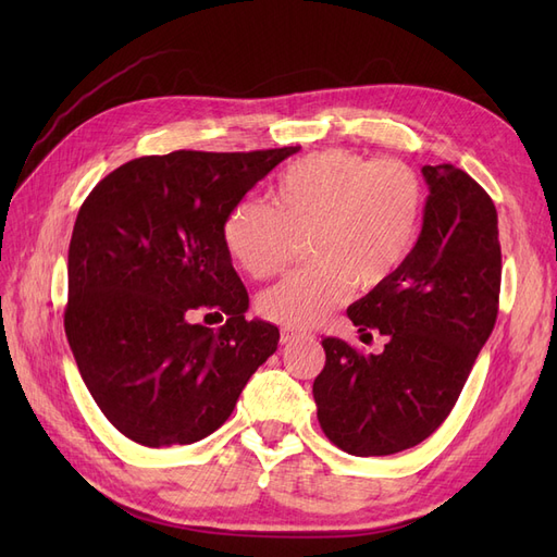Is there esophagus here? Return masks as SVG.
Here are the masks:
<instances>
[{"mask_svg": "<svg viewBox=\"0 0 557 557\" xmlns=\"http://www.w3.org/2000/svg\"><path fill=\"white\" fill-rule=\"evenodd\" d=\"M299 339H307V334H299V332H293V330H281V344H293V342H299Z\"/></svg>", "mask_w": 557, "mask_h": 557, "instance_id": "obj_1", "label": "esophagus"}]
</instances>
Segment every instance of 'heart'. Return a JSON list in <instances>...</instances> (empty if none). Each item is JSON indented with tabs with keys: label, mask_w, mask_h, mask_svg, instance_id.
<instances>
[{
	"label": "heart",
	"mask_w": 557,
	"mask_h": 557,
	"mask_svg": "<svg viewBox=\"0 0 557 557\" xmlns=\"http://www.w3.org/2000/svg\"><path fill=\"white\" fill-rule=\"evenodd\" d=\"M272 201L274 209L239 201L223 239L252 278H269L290 264L297 242L309 237L313 264L260 297L264 318L307 330L342 307L352 288H381L399 272L418 242L428 193L409 164L325 150L283 170Z\"/></svg>",
	"instance_id": "1"
}]
</instances>
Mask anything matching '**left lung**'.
I'll return each mask as SVG.
<instances>
[{"mask_svg":"<svg viewBox=\"0 0 557 557\" xmlns=\"http://www.w3.org/2000/svg\"><path fill=\"white\" fill-rule=\"evenodd\" d=\"M423 176L430 195L409 260L348 307L360 332L387 336L383 352L362 356L327 336L313 381L320 428L360 458L418 446L444 423L497 320L502 250L491 195L453 164H425Z\"/></svg>","mask_w":557,"mask_h":557,"instance_id":"1","label":"left lung"}]
</instances>
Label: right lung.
<instances>
[{"label": "right lung", "mask_w": 557, "mask_h": 557, "mask_svg": "<svg viewBox=\"0 0 557 557\" xmlns=\"http://www.w3.org/2000/svg\"><path fill=\"white\" fill-rule=\"evenodd\" d=\"M297 146L252 153L174 150L117 166L76 215L64 332L109 423L162 448L221 428L278 346L246 320L248 293L223 239L230 211ZM211 310L226 325L191 323Z\"/></svg>", "instance_id": "obj_1"}]
</instances>
